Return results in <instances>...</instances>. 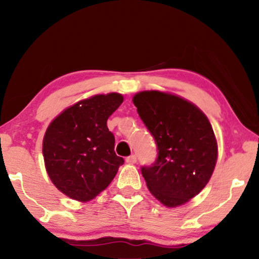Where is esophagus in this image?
Here are the masks:
<instances>
[{
	"label": "esophagus",
	"mask_w": 259,
	"mask_h": 259,
	"mask_svg": "<svg viewBox=\"0 0 259 259\" xmlns=\"http://www.w3.org/2000/svg\"><path fill=\"white\" fill-rule=\"evenodd\" d=\"M126 163H130V164H134V163H136V160H138V158H136V154H132V156L126 157Z\"/></svg>",
	"instance_id": "34e87169"
}]
</instances>
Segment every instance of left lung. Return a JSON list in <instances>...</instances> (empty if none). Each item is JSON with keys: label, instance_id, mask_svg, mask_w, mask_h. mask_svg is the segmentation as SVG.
Instances as JSON below:
<instances>
[{"label": "left lung", "instance_id": "8db88e82", "mask_svg": "<svg viewBox=\"0 0 259 259\" xmlns=\"http://www.w3.org/2000/svg\"><path fill=\"white\" fill-rule=\"evenodd\" d=\"M133 102L158 151L153 164L141 167L148 190L167 207L186 203L215 167L218 147L209 120L191 102L165 92H139Z\"/></svg>", "mask_w": 259, "mask_h": 259}]
</instances>
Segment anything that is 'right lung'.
Wrapping results in <instances>:
<instances>
[{"mask_svg":"<svg viewBox=\"0 0 259 259\" xmlns=\"http://www.w3.org/2000/svg\"><path fill=\"white\" fill-rule=\"evenodd\" d=\"M123 102L120 94L96 95L67 108L47 127L42 153L59 191L80 202L96 197L124 163L114 152L107 119Z\"/></svg>","mask_w":259,"mask_h":259,"instance_id":"obj_1","label":"right lung"}]
</instances>
